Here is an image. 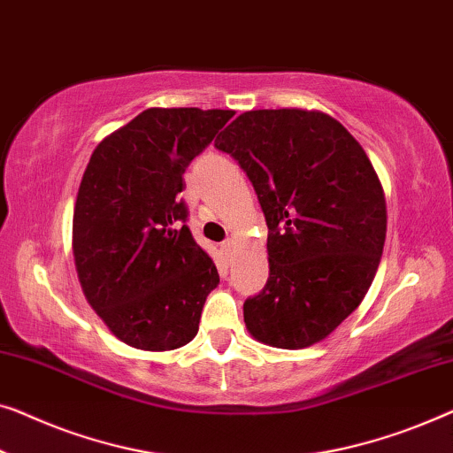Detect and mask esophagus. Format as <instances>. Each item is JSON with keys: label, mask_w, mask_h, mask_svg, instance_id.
I'll return each mask as SVG.
<instances>
[{"label": "esophagus", "mask_w": 453, "mask_h": 453, "mask_svg": "<svg viewBox=\"0 0 453 453\" xmlns=\"http://www.w3.org/2000/svg\"><path fill=\"white\" fill-rule=\"evenodd\" d=\"M220 249H222V253L226 255V257H231L233 251H234V241H233V239L225 241V242H222V245H220Z\"/></svg>", "instance_id": "esophagus-1"}]
</instances>
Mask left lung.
Instances as JSON below:
<instances>
[{"mask_svg":"<svg viewBox=\"0 0 453 453\" xmlns=\"http://www.w3.org/2000/svg\"><path fill=\"white\" fill-rule=\"evenodd\" d=\"M214 147L239 161L270 228V278L242 304L247 331L280 349L319 343L378 272L386 198L376 169L343 124L317 110H251Z\"/></svg>","mask_w":453,"mask_h":453,"instance_id":"1","label":"left lung"}]
</instances>
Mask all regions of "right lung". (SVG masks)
<instances>
[{
    "label": "right lung",
    "mask_w": 453,
    "mask_h": 453,
    "mask_svg": "<svg viewBox=\"0 0 453 453\" xmlns=\"http://www.w3.org/2000/svg\"><path fill=\"white\" fill-rule=\"evenodd\" d=\"M233 110L149 108L94 149L73 211L85 298L114 335L169 351L198 333L219 272L186 225L183 172Z\"/></svg>",
    "instance_id": "1"
}]
</instances>
